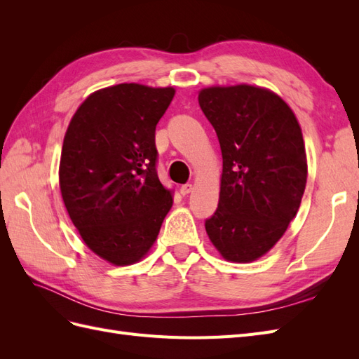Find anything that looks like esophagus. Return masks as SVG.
<instances>
[{"mask_svg": "<svg viewBox=\"0 0 359 359\" xmlns=\"http://www.w3.org/2000/svg\"><path fill=\"white\" fill-rule=\"evenodd\" d=\"M180 191H181L182 196H187V194H190L193 191V186H191V184H184V186H181Z\"/></svg>", "mask_w": 359, "mask_h": 359, "instance_id": "esophagus-1", "label": "esophagus"}]
</instances>
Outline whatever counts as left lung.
Instances as JSON below:
<instances>
[{
  "instance_id": "8db88e82",
  "label": "left lung",
  "mask_w": 359,
  "mask_h": 359,
  "mask_svg": "<svg viewBox=\"0 0 359 359\" xmlns=\"http://www.w3.org/2000/svg\"><path fill=\"white\" fill-rule=\"evenodd\" d=\"M198 100L223 156L219 208L205 222L206 233L223 259L253 262L299 210L307 182L301 126L289 104L262 86H206Z\"/></svg>"
}]
</instances>
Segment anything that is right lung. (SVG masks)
<instances>
[{
    "label": "right lung",
    "mask_w": 359,
    "mask_h": 359,
    "mask_svg": "<svg viewBox=\"0 0 359 359\" xmlns=\"http://www.w3.org/2000/svg\"><path fill=\"white\" fill-rule=\"evenodd\" d=\"M175 88L118 83L91 93L70 119L60 160L62 202L83 243L106 262L144 259L172 208L156 170V126Z\"/></svg>",
    "instance_id": "right-lung-1"
}]
</instances>
